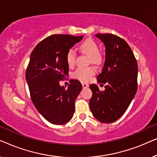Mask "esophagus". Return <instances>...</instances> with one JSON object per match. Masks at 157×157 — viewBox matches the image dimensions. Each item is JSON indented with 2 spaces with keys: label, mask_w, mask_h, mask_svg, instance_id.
Here are the masks:
<instances>
[{
  "label": "esophagus",
  "mask_w": 157,
  "mask_h": 157,
  "mask_svg": "<svg viewBox=\"0 0 157 157\" xmlns=\"http://www.w3.org/2000/svg\"><path fill=\"white\" fill-rule=\"evenodd\" d=\"M82 86H83V89H86V88L89 87V84L86 83H82Z\"/></svg>",
  "instance_id": "1"
}]
</instances>
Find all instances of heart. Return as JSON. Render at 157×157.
I'll return each mask as SVG.
<instances>
[{
    "label": "heart",
    "mask_w": 157,
    "mask_h": 157,
    "mask_svg": "<svg viewBox=\"0 0 157 157\" xmlns=\"http://www.w3.org/2000/svg\"><path fill=\"white\" fill-rule=\"evenodd\" d=\"M80 49L82 52L86 53L91 56L93 63H98L101 61L99 48L96 43L94 40L89 38L83 41L80 46ZM76 61V52L73 48L68 50L66 54V62L68 65L72 66ZM96 70L94 67H78L75 71L74 76L82 81H89L95 73Z\"/></svg>",
    "instance_id": "b5f03b06"
}]
</instances>
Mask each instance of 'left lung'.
<instances>
[{"instance_id":"obj_1","label":"left lung","mask_w":157,"mask_h":157,"mask_svg":"<svg viewBox=\"0 0 157 157\" xmlns=\"http://www.w3.org/2000/svg\"><path fill=\"white\" fill-rule=\"evenodd\" d=\"M106 51L98 83H106L100 91L98 86H89L93 95L89 101L92 114L98 121L109 124L125 113L137 91L138 66L130 46L124 39L111 33H98Z\"/></svg>"}]
</instances>
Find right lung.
I'll return each mask as SVG.
<instances>
[{
	"label": "right lung",
	"mask_w": 157,
	"mask_h": 157,
	"mask_svg": "<svg viewBox=\"0 0 157 157\" xmlns=\"http://www.w3.org/2000/svg\"><path fill=\"white\" fill-rule=\"evenodd\" d=\"M83 36L52 35L40 41L32 51L25 72V79L34 106L47 121L63 125L72 119L75 99L82 85L71 79L68 88L59 81L68 74L66 54Z\"/></svg>",
	"instance_id": "obj_1"
}]
</instances>
